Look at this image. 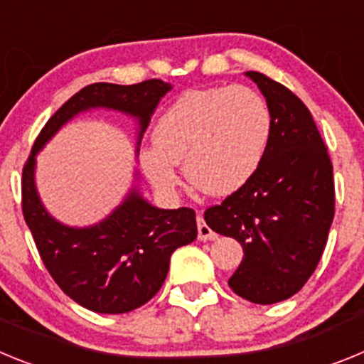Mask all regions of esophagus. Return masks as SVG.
Segmentation results:
<instances>
[{"label": "esophagus", "instance_id": "esophagus-1", "mask_svg": "<svg viewBox=\"0 0 364 364\" xmlns=\"http://www.w3.org/2000/svg\"><path fill=\"white\" fill-rule=\"evenodd\" d=\"M197 228H198V240H215L218 237L213 230L204 222L202 215L197 217Z\"/></svg>", "mask_w": 364, "mask_h": 364}]
</instances>
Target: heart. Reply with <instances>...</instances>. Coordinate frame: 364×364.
<instances>
[{"instance_id": "b5f03b06", "label": "heart", "mask_w": 364, "mask_h": 364, "mask_svg": "<svg viewBox=\"0 0 364 364\" xmlns=\"http://www.w3.org/2000/svg\"><path fill=\"white\" fill-rule=\"evenodd\" d=\"M272 136L266 100L242 85L184 92L159 118L153 147L140 153L144 175L154 189L173 193L180 184L176 164L195 188L213 197L239 191L264 160Z\"/></svg>"}]
</instances>
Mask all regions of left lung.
Here are the masks:
<instances>
[{
  "label": "left lung",
  "instance_id": "8db88e82",
  "mask_svg": "<svg viewBox=\"0 0 364 364\" xmlns=\"http://www.w3.org/2000/svg\"><path fill=\"white\" fill-rule=\"evenodd\" d=\"M244 74L266 98L272 136L252 180L204 218L244 250L228 281L231 290L273 304L297 294L319 264L333 220V169L306 105L264 74Z\"/></svg>",
  "mask_w": 364,
  "mask_h": 364
}]
</instances>
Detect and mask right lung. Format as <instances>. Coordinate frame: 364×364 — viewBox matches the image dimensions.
I'll list each match as a JSON object with an SVG mask.
<instances>
[{
  "instance_id": "1",
  "label": "right lung",
  "mask_w": 364,
  "mask_h": 364,
  "mask_svg": "<svg viewBox=\"0 0 364 364\" xmlns=\"http://www.w3.org/2000/svg\"><path fill=\"white\" fill-rule=\"evenodd\" d=\"M171 83L147 80L134 85L92 83L54 112L36 138L23 167V217L45 268L74 302L96 314H127L156 295L176 247L197 239V218L189 208L160 210L134 184L124 200L92 226H67L49 213L36 188V156L67 122L92 109H107L136 122V149L160 100Z\"/></svg>"
}]
</instances>
